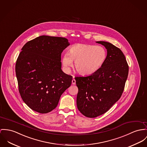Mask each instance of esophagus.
<instances>
[{"instance_id": "1", "label": "esophagus", "mask_w": 147, "mask_h": 147, "mask_svg": "<svg viewBox=\"0 0 147 147\" xmlns=\"http://www.w3.org/2000/svg\"><path fill=\"white\" fill-rule=\"evenodd\" d=\"M76 83V81L75 79H73V80H72V84L75 85Z\"/></svg>"}]
</instances>
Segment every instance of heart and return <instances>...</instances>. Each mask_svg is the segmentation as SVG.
<instances>
[{
	"label": "heart",
	"mask_w": 147,
	"mask_h": 147,
	"mask_svg": "<svg viewBox=\"0 0 147 147\" xmlns=\"http://www.w3.org/2000/svg\"><path fill=\"white\" fill-rule=\"evenodd\" d=\"M107 58V52L102 46L85 44L71 46L68 53L62 57L64 70L69 72L74 61V68L82 76L93 74L100 69Z\"/></svg>",
	"instance_id": "1"
}]
</instances>
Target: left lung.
I'll list each match as a JSON object with an SVG mask.
<instances>
[{"mask_svg":"<svg viewBox=\"0 0 147 147\" xmlns=\"http://www.w3.org/2000/svg\"><path fill=\"white\" fill-rule=\"evenodd\" d=\"M107 49L106 60L100 69L86 77H76L78 88L77 105L87 117L106 113L121 97L129 73V66L121 50L112 44L97 41Z\"/></svg>","mask_w":147,"mask_h":147,"instance_id":"8db88e82","label":"left lung"}]
</instances>
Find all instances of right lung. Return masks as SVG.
Listing matches in <instances>:
<instances>
[{
    "mask_svg": "<svg viewBox=\"0 0 147 147\" xmlns=\"http://www.w3.org/2000/svg\"><path fill=\"white\" fill-rule=\"evenodd\" d=\"M70 44L64 37L41 36L22 48L16 64L18 90L24 102L37 113L57 107L72 76L61 69V55Z\"/></svg>",
    "mask_w": 147,
    "mask_h": 147,
    "instance_id": "1",
    "label": "right lung"
}]
</instances>
